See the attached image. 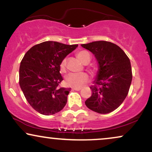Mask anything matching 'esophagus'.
<instances>
[{
  "mask_svg": "<svg viewBox=\"0 0 152 152\" xmlns=\"http://www.w3.org/2000/svg\"><path fill=\"white\" fill-rule=\"evenodd\" d=\"M82 88L81 87H72L73 90H75V91H80L81 90Z\"/></svg>",
  "mask_w": 152,
  "mask_h": 152,
  "instance_id": "34e87169",
  "label": "esophagus"
}]
</instances>
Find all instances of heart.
Returning <instances> with one entry per match:
<instances>
[{
	"label": "heart",
	"mask_w": 152,
	"mask_h": 152,
	"mask_svg": "<svg viewBox=\"0 0 152 152\" xmlns=\"http://www.w3.org/2000/svg\"><path fill=\"white\" fill-rule=\"evenodd\" d=\"M77 57L84 63H88L91 60V56L87 51L82 50L77 53ZM67 58H65L61 61L59 65L60 71L65 72L66 70ZM89 81V76L86 73H70L65 77V84L72 87H80Z\"/></svg>",
	"instance_id": "1"
}]
</instances>
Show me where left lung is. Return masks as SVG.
I'll return each mask as SVG.
<instances>
[{
	"mask_svg": "<svg viewBox=\"0 0 152 152\" xmlns=\"http://www.w3.org/2000/svg\"><path fill=\"white\" fill-rule=\"evenodd\" d=\"M94 53L99 64L91 96L85 102L89 109L106 114L121 106L128 95L132 79V67L128 56L118 46L106 41L82 44Z\"/></svg>",
	"mask_w": 152,
	"mask_h": 152,
	"instance_id": "obj_1",
	"label": "left lung"
}]
</instances>
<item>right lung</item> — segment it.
Returning a JSON list of instances; mask_svg holds the SVG:
<instances>
[{
  "label": "right lung",
  "instance_id": "right-lung-1",
  "mask_svg": "<svg viewBox=\"0 0 152 152\" xmlns=\"http://www.w3.org/2000/svg\"><path fill=\"white\" fill-rule=\"evenodd\" d=\"M56 42L34 46L24 56L20 66L19 83L29 105L39 113L53 115L64 108L70 88L61 87L59 65L77 47Z\"/></svg>",
  "mask_w": 152,
  "mask_h": 152
}]
</instances>
